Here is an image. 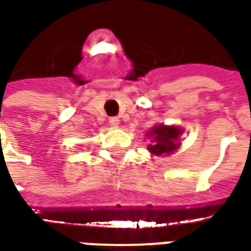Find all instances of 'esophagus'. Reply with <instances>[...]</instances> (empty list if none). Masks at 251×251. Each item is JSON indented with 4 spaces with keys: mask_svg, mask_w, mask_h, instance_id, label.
Listing matches in <instances>:
<instances>
[{
    "mask_svg": "<svg viewBox=\"0 0 251 251\" xmlns=\"http://www.w3.org/2000/svg\"><path fill=\"white\" fill-rule=\"evenodd\" d=\"M109 123H111L112 127H117V126L120 124V119H119V117H111V119H109Z\"/></svg>",
    "mask_w": 251,
    "mask_h": 251,
    "instance_id": "esophagus-1",
    "label": "esophagus"
}]
</instances>
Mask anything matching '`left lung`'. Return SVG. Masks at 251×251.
Returning <instances> with one entry per match:
<instances>
[{
  "mask_svg": "<svg viewBox=\"0 0 251 251\" xmlns=\"http://www.w3.org/2000/svg\"><path fill=\"white\" fill-rule=\"evenodd\" d=\"M182 129L176 126L158 124L146 134V136L151 139V145H149L147 149L154 155H169L178 149Z\"/></svg>",
  "mask_w": 251,
  "mask_h": 251,
  "instance_id": "left-lung-1",
  "label": "left lung"
}]
</instances>
